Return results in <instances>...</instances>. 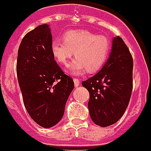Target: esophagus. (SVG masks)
Here are the masks:
<instances>
[{
  "instance_id": "obj_1",
  "label": "esophagus",
  "mask_w": 151,
  "mask_h": 151,
  "mask_svg": "<svg viewBox=\"0 0 151 151\" xmlns=\"http://www.w3.org/2000/svg\"><path fill=\"white\" fill-rule=\"evenodd\" d=\"M73 81H74L75 87H78V85H79V84H80L79 79H78V78H75L74 79H73Z\"/></svg>"
}]
</instances>
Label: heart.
<instances>
[{
  "mask_svg": "<svg viewBox=\"0 0 151 151\" xmlns=\"http://www.w3.org/2000/svg\"><path fill=\"white\" fill-rule=\"evenodd\" d=\"M64 41L54 39L50 48L56 60L66 65L73 55L75 58L67 66L73 75H81L86 70L93 73L102 67L110 50V40L104 35H97L87 30L66 32Z\"/></svg>",
  "mask_w": 151,
  "mask_h": 151,
  "instance_id": "heart-1",
  "label": "heart"
}]
</instances>
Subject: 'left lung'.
Returning <instances> with one entry per match:
<instances>
[{
  "mask_svg": "<svg viewBox=\"0 0 151 151\" xmlns=\"http://www.w3.org/2000/svg\"><path fill=\"white\" fill-rule=\"evenodd\" d=\"M133 59L120 37H114L109 58L94 76L82 82L90 94L89 114L101 127L116 123L123 116L132 91Z\"/></svg>",
  "mask_w": 151,
  "mask_h": 151,
  "instance_id": "8db88e82",
  "label": "left lung"
}]
</instances>
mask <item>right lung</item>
<instances>
[{"mask_svg": "<svg viewBox=\"0 0 151 151\" xmlns=\"http://www.w3.org/2000/svg\"><path fill=\"white\" fill-rule=\"evenodd\" d=\"M52 35L47 24L24 36L18 50L17 73L24 105L33 120L50 128L61 120L74 82L52 54Z\"/></svg>", "mask_w": 151, "mask_h": 151, "instance_id": "obj_1", "label": "right lung"}]
</instances>
